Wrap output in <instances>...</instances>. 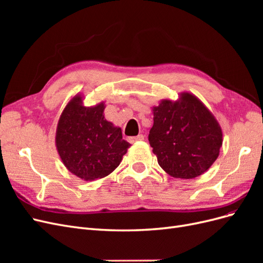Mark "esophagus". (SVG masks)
<instances>
[{
    "mask_svg": "<svg viewBox=\"0 0 263 263\" xmlns=\"http://www.w3.org/2000/svg\"><path fill=\"white\" fill-rule=\"evenodd\" d=\"M144 138H145V136H144V135H141V134H139V135H137V136H135V137H130V138H129V141H130V142H136V141H141V140H144Z\"/></svg>",
    "mask_w": 263,
    "mask_h": 263,
    "instance_id": "1",
    "label": "esophagus"
}]
</instances>
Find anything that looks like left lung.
<instances>
[{
	"label": "left lung",
	"mask_w": 263,
	"mask_h": 263,
	"mask_svg": "<svg viewBox=\"0 0 263 263\" xmlns=\"http://www.w3.org/2000/svg\"><path fill=\"white\" fill-rule=\"evenodd\" d=\"M153 114L148 139L159 165L169 176L194 179L211 168L219 156L222 132L200 99L181 92L177 101L161 100Z\"/></svg>",
	"instance_id": "8db88e82"
}]
</instances>
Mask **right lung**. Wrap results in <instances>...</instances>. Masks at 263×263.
Listing matches in <instances>:
<instances>
[{
    "label": "right lung",
    "instance_id": "add662e5",
    "mask_svg": "<svg viewBox=\"0 0 263 263\" xmlns=\"http://www.w3.org/2000/svg\"><path fill=\"white\" fill-rule=\"evenodd\" d=\"M105 103L85 106L78 93L63 108L55 130V147L66 168L84 181L112 173L130 147L121 127L104 117Z\"/></svg>",
    "mask_w": 263,
    "mask_h": 263
}]
</instances>
